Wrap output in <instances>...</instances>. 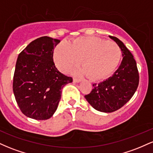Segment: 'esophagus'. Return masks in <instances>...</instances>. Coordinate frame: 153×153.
Masks as SVG:
<instances>
[{
    "instance_id": "obj_1",
    "label": "esophagus",
    "mask_w": 153,
    "mask_h": 153,
    "mask_svg": "<svg viewBox=\"0 0 153 153\" xmlns=\"http://www.w3.org/2000/svg\"><path fill=\"white\" fill-rule=\"evenodd\" d=\"M73 81H74L75 82H79L81 81V80H80V78H73Z\"/></svg>"
}]
</instances>
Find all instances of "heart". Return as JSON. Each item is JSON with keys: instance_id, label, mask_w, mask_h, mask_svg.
Returning <instances> with one entry per match:
<instances>
[{"instance_id": "heart-1", "label": "heart", "mask_w": 153, "mask_h": 153, "mask_svg": "<svg viewBox=\"0 0 153 153\" xmlns=\"http://www.w3.org/2000/svg\"><path fill=\"white\" fill-rule=\"evenodd\" d=\"M57 68L67 73L81 62L78 70L92 80H101L111 74L118 67L122 50L117 43L98 37L82 36L57 45L54 51Z\"/></svg>"}]
</instances>
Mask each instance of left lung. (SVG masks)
I'll return each mask as SVG.
<instances>
[{"instance_id": "left-lung-1", "label": "left lung", "mask_w": 153, "mask_h": 153, "mask_svg": "<svg viewBox=\"0 0 153 153\" xmlns=\"http://www.w3.org/2000/svg\"><path fill=\"white\" fill-rule=\"evenodd\" d=\"M120 47L122 61L112 76L99 83L93 84V90L85 98L95 109L110 113L126 104L137 91L140 76L137 62L124 43L109 36Z\"/></svg>"}]
</instances>
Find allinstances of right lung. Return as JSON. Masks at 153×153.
<instances>
[{
	"label": "right lung",
	"instance_id": "1",
	"mask_svg": "<svg viewBox=\"0 0 153 153\" xmlns=\"http://www.w3.org/2000/svg\"><path fill=\"white\" fill-rule=\"evenodd\" d=\"M59 39L42 36L34 40L19 54L13 91L22 112L36 120L50 119L61 99V89L73 78L61 73L53 61Z\"/></svg>",
	"mask_w": 153,
	"mask_h": 153
}]
</instances>
